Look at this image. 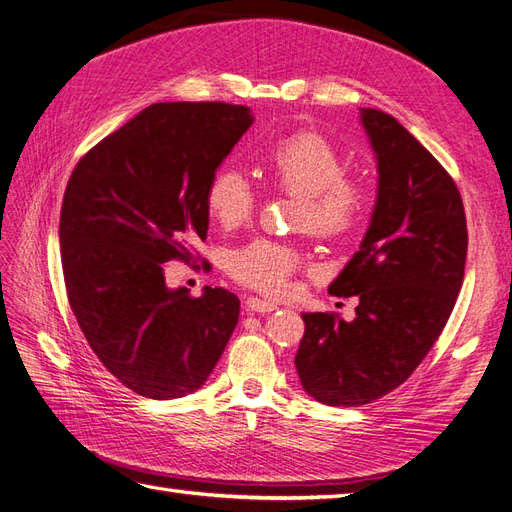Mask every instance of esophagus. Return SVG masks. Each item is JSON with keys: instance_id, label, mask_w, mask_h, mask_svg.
I'll return each mask as SVG.
<instances>
[{"instance_id": "34e87169", "label": "esophagus", "mask_w": 512, "mask_h": 512, "mask_svg": "<svg viewBox=\"0 0 512 512\" xmlns=\"http://www.w3.org/2000/svg\"><path fill=\"white\" fill-rule=\"evenodd\" d=\"M245 305H247V309H250V312H254V314H267V312H273V309H277L275 303L265 301V299H258V297H250V299H247Z\"/></svg>"}]
</instances>
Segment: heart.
Returning a JSON list of instances; mask_svg holds the SVG:
<instances>
[{"label":"heart","instance_id":"heart-1","mask_svg":"<svg viewBox=\"0 0 512 512\" xmlns=\"http://www.w3.org/2000/svg\"><path fill=\"white\" fill-rule=\"evenodd\" d=\"M267 175L294 196L303 198L301 224L322 235L348 230L365 207L359 185L344 179V160L335 147L314 132L282 138L267 160ZM207 211L224 228H235L252 218L256 194L252 183L237 168H222L207 185ZM301 258L284 243L256 239L230 256V273L245 286L267 294L288 290Z\"/></svg>","mask_w":512,"mask_h":512}]
</instances>
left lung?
Here are the masks:
<instances>
[{
    "label": "left lung",
    "mask_w": 512,
    "mask_h": 512,
    "mask_svg": "<svg viewBox=\"0 0 512 512\" xmlns=\"http://www.w3.org/2000/svg\"><path fill=\"white\" fill-rule=\"evenodd\" d=\"M359 121L376 156L378 188L369 226L329 284L359 297L356 318L301 314L297 365L309 397L327 406L369 404L410 378L436 344L463 282L466 213L440 162L378 108Z\"/></svg>",
    "instance_id": "1"
}]
</instances>
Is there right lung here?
Masks as SVG:
<instances>
[{"label": "right lung", "instance_id": "right-lung-1", "mask_svg": "<svg viewBox=\"0 0 512 512\" xmlns=\"http://www.w3.org/2000/svg\"><path fill=\"white\" fill-rule=\"evenodd\" d=\"M247 106L160 102L76 164L61 205L68 301L111 374L149 399L207 382L239 320V299L168 288L164 262L207 239V185L252 126Z\"/></svg>", "mask_w": 512, "mask_h": 512}]
</instances>
